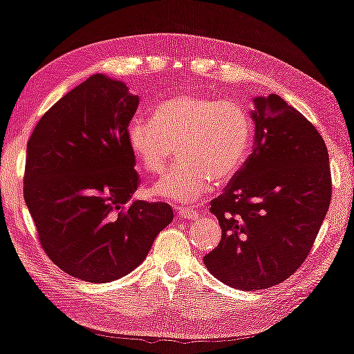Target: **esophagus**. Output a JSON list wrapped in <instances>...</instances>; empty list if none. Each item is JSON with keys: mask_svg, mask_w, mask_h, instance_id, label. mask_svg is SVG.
Wrapping results in <instances>:
<instances>
[{"mask_svg": "<svg viewBox=\"0 0 354 354\" xmlns=\"http://www.w3.org/2000/svg\"><path fill=\"white\" fill-rule=\"evenodd\" d=\"M178 214H179V218H184V219H194V221L198 219V213L194 208L179 207L178 208Z\"/></svg>", "mask_w": 354, "mask_h": 354, "instance_id": "34e87169", "label": "esophagus"}]
</instances>
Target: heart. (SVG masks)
<instances>
[{
    "instance_id": "heart-1",
    "label": "heart",
    "mask_w": 354,
    "mask_h": 354,
    "mask_svg": "<svg viewBox=\"0 0 354 354\" xmlns=\"http://www.w3.org/2000/svg\"><path fill=\"white\" fill-rule=\"evenodd\" d=\"M252 122L243 104L186 91L162 102L151 119L136 115L127 143L146 173H160L175 146L181 159L154 183L156 197L192 202L216 183L234 178L251 149Z\"/></svg>"
}]
</instances>
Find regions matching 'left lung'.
<instances>
[{
    "label": "left lung",
    "instance_id": "obj_1",
    "mask_svg": "<svg viewBox=\"0 0 354 354\" xmlns=\"http://www.w3.org/2000/svg\"><path fill=\"white\" fill-rule=\"evenodd\" d=\"M252 152L209 211L219 245L203 257L211 275L257 291L307 259L330 203L329 154L313 124L278 95L252 98Z\"/></svg>",
    "mask_w": 354,
    "mask_h": 354
}]
</instances>
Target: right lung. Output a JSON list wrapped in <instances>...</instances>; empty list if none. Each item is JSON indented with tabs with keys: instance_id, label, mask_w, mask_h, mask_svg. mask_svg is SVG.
I'll list each match as a JSON object with an SVG mask.
<instances>
[{
	"instance_id": "right-lung-1",
	"label": "right lung",
	"mask_w": 354,
	"mask_h": 354,
	"mask_svg": "<svg viewBox=\"0 0 354 354\" xmlns=\"http://www.w3.org/2000/svg\"><path fill=\"white\" fill-rule=\"evenodd\" d=\"M138 103L98 73L47 111L26 145L24 197L41 245L84 281L129 275L173 221L168 203L131 200L140 179L127 127Z\"/></svg>"
}]
</instances>
